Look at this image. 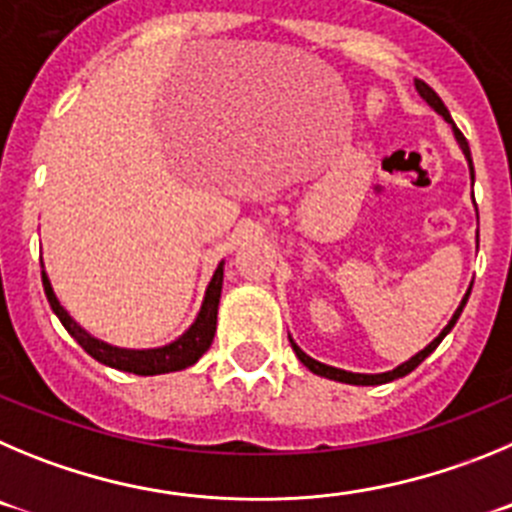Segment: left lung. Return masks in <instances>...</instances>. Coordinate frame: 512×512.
<instances>
[{
    "instance_id": "left-lung-1",
    "label": "left lung",
    "mask_w": 512,
    "mask_h": 512,
    "mask_svg": "<svg viewBox=\"0 0 512 512\" xmlns=\"http://www.w3.org/2000/svg\"><path fill=\"white\" fill-rule=\"evenodd\" d=\"M416 91H418V94L423 96V99H426L428 107H434L436 112H439L441 117H444L446 122L451 124V130H454V137H457V142H459V147H462L464 158H467V163H469V170H472V181H474V168H472V153H469V142H467V137H464L462 132L457 130V124L451 122V114H449V109L444 107V101L439 99V94H436V91L431 89V86H428L426 81H418V78H416ZM467 298H469V290H467V296L462 298V303H459L457 311H454V316H451L449 324H446L444 329H441V334L436 336L434 342L428 344L426 349H421V352H418L416 357H411V359H408V362H403V365L395 367V370H390V372H380V375H359V372L336 370V367H329V365H324V362H316V359H313V357H308V354L303 352V349L298 347V344L293 342V339H290V344H293V352H296V357L301 359L303 365H306L308 370L313 372V375L329 377V380H336V382H349V385H382V382L398 380V377H403V375H408V372H413V370H416L418 365H421L423 359L428 357V354H431V352H434L436 347H439L441 339H444V336L449 334L451 329H454V324H457V319H459V316H462L464 306H467Z\"/></svg>"
}]
</instances>
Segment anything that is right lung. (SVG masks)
Segmentation results:
<instances>
[{
    "instance_id": "1",
    "label": "right lung",
    "mask_w": 512,
    "mask_h": 512,
    "mask_svg": "<svg viewBox=\"0 0 512 512\" xmlns=\"http://www.w3.org/2000/svg\"><path fill=\"white\" fill-rule=\"evenodd\" d=\"M222 280H224V262H219L214 278H211L209 288H206L204 303H201V311L196 316V321L191 324V329L183 336H178L176 342L165 344L158 349H122L112 347L107 342H99L96 336H91L89 331L81 329V326L73 321L71 313L61 306V301L55 298L53 285H50L48 273L43 270V288L45 296H48L50 308L61 319V324L66 326L68 334L76 339L96 362L101 365H109L114 370L122 372H135V375H163V372H178L186 370V367L196 365L201 354L211 347L216 334V311H219V298H222Z\"/></svg>"
}]
</instances>
